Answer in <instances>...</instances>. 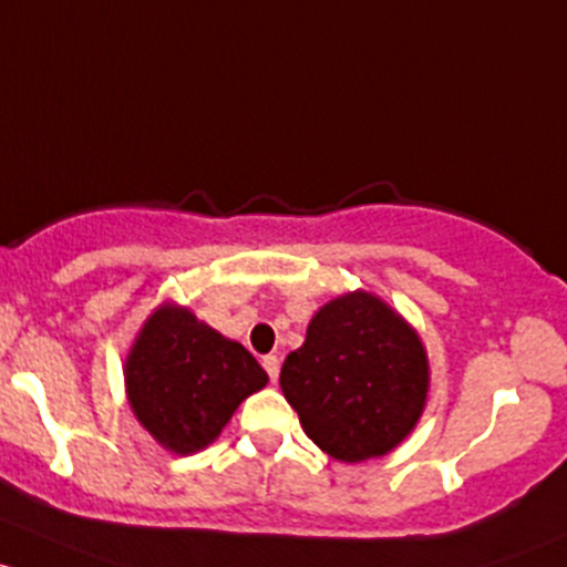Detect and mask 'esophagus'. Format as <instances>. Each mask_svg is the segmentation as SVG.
Here are the masks:
<instances>
[{"instance_id": "34e87169", "label": "esophagus", "mask_w": 567, "mask_h": 567, "mask_svg": "<svg viewBox=\"0 0 567 567\" xmlns=\"http://www.w3.org/2000/svg\"><path fill=\"white\" fill-rule=\"evenodd\" d=\"M261 365H265V371H267V377H270V382H276L278 371H281V360H278L276 354H267V358H261Z\"/></svg>"}]
</instances>
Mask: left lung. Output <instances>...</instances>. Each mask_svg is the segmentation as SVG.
I'll use <instances>...</instances> for the list:
<instances>
[{
    "label": "left lung",
    "mask_w": 567,
    "mask_h": 567,
    "mask_svg": "<svg viewBox=\"0 0 567 567\" xmlns=\"http://www.w3.org/2000/svg\"><path fill=\"white\" fill-rule=\"evenodd\" d=\"M417 332L371 291H349L313 313L306 343L289 352L281 390L308 440L358 464L410 436L429 395Z\"/></svg>",
    "instance_id": "obj_1"
}]
</instances>
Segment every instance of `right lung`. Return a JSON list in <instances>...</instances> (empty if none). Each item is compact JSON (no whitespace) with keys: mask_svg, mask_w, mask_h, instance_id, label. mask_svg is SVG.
Masks as SVG:
<instances>
[{"mask_svg":"<svg viewBox=\"0 0 567 567\" xmlns=\"http://www.w3.org/2000/svg\"><path fill=\"white\" fill-rule=\"evenodd\" d=\"M267 384L243 343L163 302L125 360L127 404L166 451L188 456L215 442L237 406Z\"/></svg>","mask_w":567,"mask_h":567,"instance_id":"obj_1","label":"right lung"}]
</instances>
